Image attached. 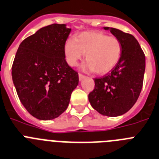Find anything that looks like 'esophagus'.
Returning <instances> with one entry per match:
<instances>
[{"mask_svg": "<svg viewBox=\"0 0 159 159\" xmlns=\"http://www.w3.org/2000/svg\"><path fill=\"white\" fill-rule=\"evenodd\" d=\"M78 77H79V80H80V81H82V80H83L84 78H85V76L83 75V74H78Z\"/></svg>", "mask_w": 159, "mask_h": 159, "instance_id": "1", "label": "esophagus"}]
</instances>
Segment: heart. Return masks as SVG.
Masks as SVG:
<instances>
[{"mask_svg":"<svg viewBox=\"0 0 159 159\" xmlns=\"http://www.w3.org/2000/svg\"><path fill=\"white\" fill-rule=\"evenodd\" d=\"M85 53L86 62L83 69L98 74L112 70L121 58V44L115 37L98 31L83 32L74 39H68L64 45L66 62L76 66Z\"/></svg>","mask_w":159,"mask_h":159,"instance_id":"heart-1","label":"heart"}]
</instances>
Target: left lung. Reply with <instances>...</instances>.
<instances>
[{"instance_id": "8db88e82", "label": "left lung", "mask_w": 159, "mask_h": 159, "mask_svg": "<svg viewBox=\"0 0 159 159\" xmlns=\"http://www.w3.org/2000/svg\"><path fill=\"white\" fill-rule=\"evenodd\" d=\"M121 44V58L110 73L94 78V89L89 94L91 106L101 114L117 117L129 111L143 88L146 58L138 41L118 29L104 27Z\"/></svg>"}]
</instances>
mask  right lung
I'll list each match as a JSON object with an SVG mask.
<instances>
[{"instance_id":"1","label":"right lung","mask_w":159,"mask_h":159,"mask_svg":"<svg viewBox=\"0 0 159 159\" xmlns=\"http://www.w3.org/2000/svg\"><path fill=\"white\" fill-rule=\"evenodd\" d=\"M71 29L53 24L22 41L12 66V78L20 102L40 120L57 118L67 109L78 85V73L65 59L64 45Z\"/></svg>"}]
</instances>
